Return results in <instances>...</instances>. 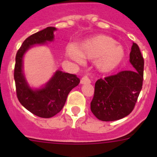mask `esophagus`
Segmentation results:
<instances>
[{"mask_svg": "<svg viewBox=\"0 0 157 157\" xmlns=\"http://www.w3.org/2000/svg\"><path fill=\"white\" fill-rule=\"evenodd\" d=\"M81 83L82 84H86V83H90V79L89 78V77L87 75H84L81 79Z\"/></svg>", "mask_w": 157, "mask_h": 157, "instance_id": "esophagus-1", "label": "esophagus"}]
</instances>
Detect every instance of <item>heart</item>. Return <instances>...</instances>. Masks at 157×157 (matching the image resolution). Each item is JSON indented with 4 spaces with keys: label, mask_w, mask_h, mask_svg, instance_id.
<instances>
[{
    "label": "heart",
    "mask_w": 157,
    "mask_h": 157,
    "mask_svg": "<svg viewBox=\"0 0 157 157\" xmlns=\"http://www.w3.org/2000/svg\"><path fill=\"white\" fill-rule=\"evenodd\" d=\"M69 56L78 62L83 58L98 59L97 66L103 72L112 71L116 68L124 57V51L116 41L105 35L97 36L83 43L78 50L68 49Z\"/></svg>",
    "instance_id": "heart-1"
}]
</instances>
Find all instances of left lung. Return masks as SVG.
<instances>
[{"mask_svg":"<svg viewBox=\"0 0 157 157\" xmlns=\"http://www.w3.org/2000/svg\"><path fill=\"white\" fill-rule=\"evenodd\" d=\"M130 62L132 71H123L96 82L90 109L98 120L115 121L134 110L142 88L144 73V58L136 43L131 47Z\"/></svg>","mask_w":157,"mask_h":157,"instance_id":"1","label":"left lung"}]
</instances>
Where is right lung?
<instances>
[{
	"label": "right lung",
	"instance_id": "1",
	"mask_svg": "<svg viewBox=\"0 0 157 157\" xmlns=\"http://www.w3.org/2000/svg\"><path fill=\"white\" fill-rule=\"evenodd\" d=\"M54 30L55 27H48L30 35L23 41L16 56L14 79L18 100L25 109L41 118H50L59 113L70 91L80 82L76 75L57 71L44 88L33 90L27 85L22 70L23 55L32 45L52 41Z\"/></svg>",
	"mask_w": 157,
	"mask_h": 157
}]
</instances>
